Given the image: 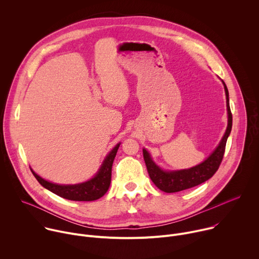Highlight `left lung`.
Returning a JSON list of instances; mask_svg holds the SVG:
<instances>
[{"instance_id":"1","label":"left lung","mask_w":259,"mask_h":259,"mask_svg":"<svg viewBox=\"0 0 259 259\" xmlns=\"http://www.w3.org/2000/svg\"><path fill=\"white\" fill-rule=\"evenodd\" d=\"M225 86V91L227 95V108H228V127L226 133L220 140L218 146L214 150V152L201 164L192 167L190 169H183L177 171H164L159 166H157L152 160L149 152L143 149V159L146 165L147 172L155 183V186L165 193H176L180 191L188 190L194 188L199 184L205 182L209 178H211L214 173L218 170L221 161H223L226 144L228 137L232 131L233 126V116L231 113L230 107V99H229V90L227 88L226 83L223 81Z\"/></svg>"}]
</instances>
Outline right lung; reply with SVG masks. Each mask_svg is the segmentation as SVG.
<instances>
[{"instance_id": "1", "label": "right lung", "mask_w": 259, "mask_h": 259, "mask_svg": "<svg viewBox=\"0 0 259 259\" xmlns=\"http://www.w3.org/2000/svg\"><path fill=\"white\" fill-rule=\"evenodd\" d=\"M120 143H118L106 156L96 175L92 179L83 183L67 184V186L56 184L43 179L34 173L32 169L30 170L41 186L63 199L70 201H94L104 196L109 188L110 179H112V167Z\"/></svg>"}]
</instances>
